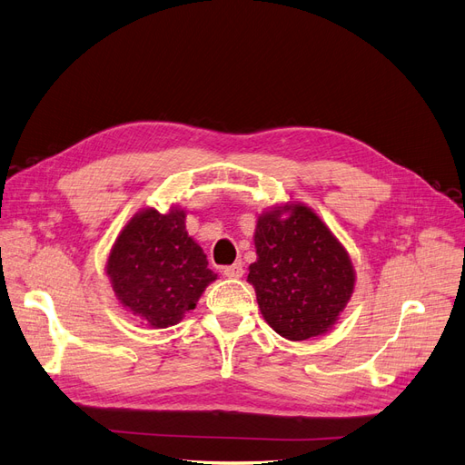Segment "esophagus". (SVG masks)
Listing matches in <instances>:
<instances>
[{
	"label": "esophagus",
	"mask_w": 465,
	"mask_h": 465,
	"mask_svg": "<svg viewBox=\"0 0 465 465\" xmlns=\"http://www.w3.org/2000/svg\"><path fill=\"white\" fill-rule=\"evenodd\" d=\"M243 273H245V270H243V262H233V264H230V266L223 268V276H226V278H232V280L243 278Z\"/></svg>",
	"instance_id": "obj_1"
}]
</instances>
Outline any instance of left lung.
I'll return each mask as SVG.
<instances>
[{"label": "left lung", "instance_id": "8db88e82", "mask_svg": "<svg viewBox=\"0 0 465 465\" xmlns=\"http://www.w3.org/2000/svg\"><path fill=\"white\" fill-rule=\"evenodd\" d=\"M256 262L247 282L270 328L289 341L328 333L354 293L347 249L302 203L262 213L254 228Z\"/></svg>", "mask_w": 465, "mask_h": 465}]
</instances>
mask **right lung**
<instances>
[{
    "instance_id": "add662e5",
    "label": "right lung",
    "mask_w": 465,
    "mask_h": 465,
    "mask_svg": "<svg viewBox=\"0 0 465 465\" xmlns=\"http://www.w3.org/2000/svg\"><path fill=\"white\" fill-rule=\"evenodd\" d=\"M105 272L126 311L147 328L164 330L193 311L216 280L206 254L185 230V211L143 209L118 233Z\"/></svg>"
}]
</instances>
